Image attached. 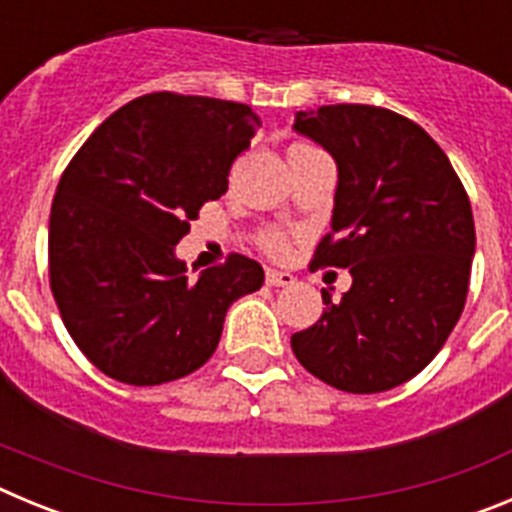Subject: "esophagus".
I'll list each match as a JSON object with an SVG mask.
<instances>
[{"mask_svg":"<svg viewBox=\"0 0 512 512\" xmlns=\"http://www.w3.org/2000/svg\"><path fill=\"white\" fill-rule=\"evenodd\" d=\"M266 284H271V287H292V284H295V277H292L289 271L266 269Z\"/></svg>","mask_w":512,"mask_h":512,"instance_id":"34e87169","label":"esophagus"}]
</instances>
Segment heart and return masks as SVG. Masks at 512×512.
Instances as JSON below:
<instances>
[{
    "label": "heart",
    "mask_w": 512,
    "mask_h": 512,
    "mask_svg": "<svg viewBox=\"0 0 512 512\" xmlns=\"http://www.w3.org/2000/svg\"><path fill=\"white\" fill-rule=\"evenodd\" d=\"M295 148H305V146H295ZM259 243L269 256H274V259H284V256L289 253V235L282 233V230H264Z\"/></svg>",
    "instance_id": "heart-1"
}]
</instances>
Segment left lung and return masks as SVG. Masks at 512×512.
I'll return each mask as SVG.
<instances>
[{
	"label": "left lung",
	"mask_w": 512,
	"mask_h": 512,
	"mask_svg": "<svg viewBox=\"0 0 512 512\" xmlns=\"http://www.w3.org/2000/svg\"><path fill=\"white\" fill-rule=\"evenodd\" d=\"M297 133L338 164L333 230L312 266L351 271L338 302L292 336L312 377L354 395L392 390L431 364L469 292L474 217L467 189L436 140L374 104L297 112Z\"/></svg>",
	"instance_id": "obj_1"
}]
</instances>
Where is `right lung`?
<instances>
[{
    "label": "right lung",
    "instance_id": "1",
    "mask_svg": "<svg viewBox=\"0 0 512 512\" xmlns=\"http://www.w3.org/2000/svg\"><path fill=\"white\" fill-rule=\"evenodd\" d=\"M259 128L241 102L153 92L110 115L61 174L48 225V274L81 354L117 382L182 379L215 354L225 312L264 284L230 253L200 279L174 246Z\"/></svg>",
    "mask_w": 512,
    "mask_h": 512
}]
</instances>
